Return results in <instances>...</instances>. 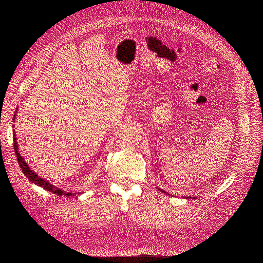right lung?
I'll return each instance as SVG.
<instances>
[{"label": "right lung", "mask_w": 263, "mask_h": 263, "mask_svg": "<svg viewBox=\"0 0 263 263\" xmlns=\"http://www.w3.org/2000/svg\"><path fill=\"white\" fill-rule=\"evenodd\" d=\"M16 114H17V111L15 112L14 119H12V120H15ZM14 136H15V132H14ZM14 148H15V154H16V156H17L18 164H19L20 168L22 169V172L24 173V176L28 177V179H29L31 182H33V183H35V184H37V185H40L41 187H43V189H45L46 191H48V192H50V193H52V194H55V195H58V196H70V195H72V193H66V192H64V191L57 189L55 186H53V185L50 184L49 182L43 180L41 177L37 176V174H35V172H33V171L29 168V166L27 165V162L24 161L23 157L20 155V153H19V151H18L17 139L15 138V137H14Z\"/></svg>", "instance_id": "add662e5"}]
</instances>
